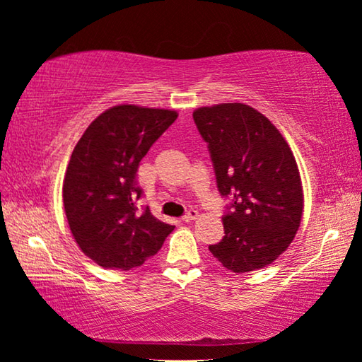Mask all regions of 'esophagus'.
<instances>
[{
  "label": "esophagus",
  "mask_w": 362,
  "mask_h": 362,
  "mask_svg": "<svg viewBox=\"0 0 362 362\" xmlns=\"http://www.w3.org/2000/svg\"><path fill=\"white\" fill-rule=\"evenodd\" d=\"M194 218H198V211H194V209H189L185 216L182 217V220L183 222H192V220H194Z\"/></svg>",
  "instance_id": "obj_1"
}]
</instances>
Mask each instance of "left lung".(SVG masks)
Instances as JSON below:
<instances>
[{"instance_id": "1", "label": "left lung", "mask_w": 362, "mask_h": 362, "mask_svg": "<svg viewBox=\"0 0 362 362\" xmlns=\"http://www.w3.org/2000/svg\"><path fill=\"white\" fill-rule=\"evenodd\" d=\"M193 119L209 148L218 193L230 201L225 236L209 250L235 273L269 265L289 247L302 220V183L289 145L244 103L198 108Z\"/></svg>"}]
</instances>
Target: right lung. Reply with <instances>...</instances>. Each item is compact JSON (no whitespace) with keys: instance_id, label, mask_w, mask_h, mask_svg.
Segmentation results:
<instances>
[{"instance_id":"add662e5","label":"right lung","mask_w":362,"mask_h":362,"mask_svg":"<svg viewBox=\"0 0 362 362\" xmlns=\"http://www.w3.org/2000/svg\"><path fill=\"white\" fill-rule=\"evenodd\" d=\"M177 119L173 110L118 105L90 122L71 153L64 180V207L83 252L110 269L144 265L174 230L139 209L142 158Z\"/></svg>"}]
</instances>
